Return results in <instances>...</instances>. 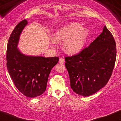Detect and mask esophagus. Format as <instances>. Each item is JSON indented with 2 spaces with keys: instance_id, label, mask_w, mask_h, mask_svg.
Returning a JSON list of instances; mask_svg holds the SVG:
<instances>
[{
  "instance_id": "1",
  "label": "esophagus",
  "mask_w": 121,
  "mask_h": 121,
  "mask_svg": "<svg viewBox=\"0 0 121 121\" xmlns=\"http://www.w3.org/2000/svg\"><path fill=\"white\" fill-rule=\"evenodd\" d=\"M65 62V60L64 58H60L59 59V61H58V63H59L60 64H64V63Z\"/></svg>"
}]
</instances>
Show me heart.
<instances>
[{"label": "heart", "instance_id": "b5f03b06", "mask_svg": "<svg viewBox=\"0 0 121 121\" xmlns=\"http://www.w3.org/2000/svg\"><path fill=\"white\" fill-rule=\"evenodd\" d=\"M89 29L76 22H71L58 29L54 34L53 43L63 42V48L66 53H79L86 44Z\"/></svg>", "mask_w": 121, "mask_h": 121}]
</instances>
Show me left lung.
Wrapping results in <instances>:
<instances>
[{
	"label": "left lung",
	"mask_w": 121,
	"mask_h": 121,
	"mask_svg": "<svg viewBox=\"0 0 121 121\" xmlns=\"http://www.w3.org/2000/svg\"><path fill=\"white\" fill-rule=\"evenodd\" d=\"M116 56L114 38L104 26L102 33L89 46L65 58L73 91L88 96L103 88L112 74Z\"/></svg>",
	"instance_id": "left-lung-1"
}]
</instances>
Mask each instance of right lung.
Listing matches in <instances>:
<instances>
[{
  "label": "right lung",
  "mask_w": 121,
  "mask_h": 121,
  "mask_svg": "<svg viewBox=\"0 0 121 121\" xmlns=\"http://www.w3.org/2000/svg\"><path fill=\"white\" fill-rule=\"evenodd\" d=\"M28 24L20 22L12 32L7 47V68L17 89L26 96L35 98L45 91L52 69L58 57H44L22 53L18 48L20 36Z\"/></svg>",
  "instance_id": "right-lung-1"
}]
</instances>
